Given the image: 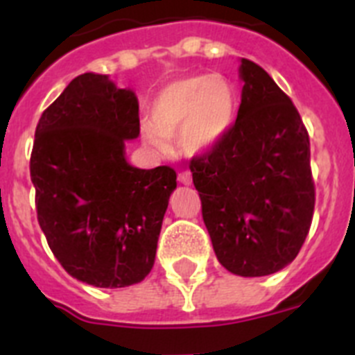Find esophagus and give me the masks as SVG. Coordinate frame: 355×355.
<instances>
[{
	"label": "esophagus",
	"instance_id": "esophagus-1",
	"mask_svg": "<svg viewBox=\"0 0 355 355\" xmlns=\"http://www.w3.org/2000/svg\"><path fill=\"white\" fill-rule=\"evenodd\" d=\"M178 180H180V183H183V184H190L192 183V172L181 171L180 174H178Z\"/></svg>",
	"mask_w": 355,
	"mask_h": 355
}]
</instances>
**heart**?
I'll list each match as a JSON object with an SVG mask.
<instances>
[{
  "label": "heart",
  "instance_id": "1",
  "mask_svg": "<svg viewBox=\"0 0 355 355\" xmlns=\"http://www.w3.org/2000/svg\"><path fill=\"white\" fill-rule=\"evenodd\" d=\"M236 112V96L218 74H190L168 81L150 105V121L142 122L146 142L159 153L171 149L172 137L188 155H200L224 139Z\"/></svg>",
  "mask_w": 355,
  "mask_h": 355
}]
</instances>
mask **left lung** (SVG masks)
Here are the masks:
<instances>
[{
	"mask_svg": "<svg viewBox=\"0 0 355 355\" xmlns=\"http://www.w3.org/2000/svg\"><path fill=\"white\" fill-rule=\"evenodd\" d=\"M238 117L224 139L190 162L202 220L224 268L261 277L293 261L313 211L309 135L290 97L241 58Z\"/></svg>",
	"mask_w": 355,
	"mask_h": 355,
	"instance_id": "1",
	"label": "left lung"
}]
</instances>
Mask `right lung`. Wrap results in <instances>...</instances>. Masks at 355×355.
Returning <instances> with one entry per match:
<instances>
[{
  "label": "right lung",
  "instance_id": "1",
  "mask_svg": "<svg viewBox=\"0 0 355 355\" xmlns=\"http://www.w3.org/2000/svg\"><path fill=\"white\" fill-rule=\"evenodd\" d=\"M139 99L108 76L85 72L44 110L31 149L35 208L67 274L97 288L140 283L155 265L175 171L131 167Z\"/></svg>",
  "mask_w": 355,
  "mask_h": 355
}]
</instances>
